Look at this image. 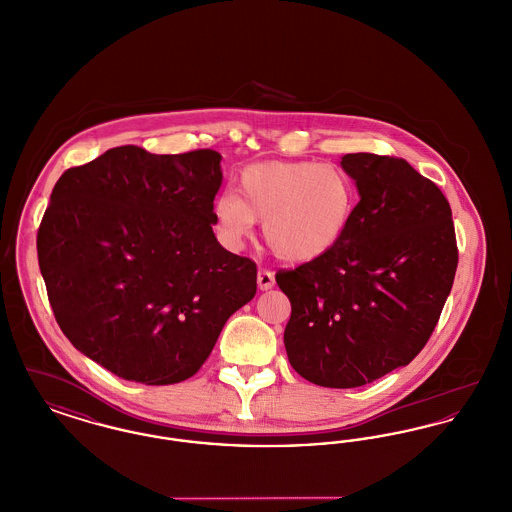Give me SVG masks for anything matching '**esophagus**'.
Masks as SVG:
<instances>
[{
  "label": "esophagus",
  "mask_w": 512,
  "mask_h": 512,
  "mask_svg": "<svg viewBox=\"0 0 512 512\" xmlns=\"http://www.w3.org/2000/svg\"><path fill=\"white\" fill-rule=\"evenodd\" d=\"M257 286H259L261 292L272 290V286H274V272L268 270V268H261L257 272Z\"/></svg>",
  "instance_id": "34e87169"
}]
</instances>
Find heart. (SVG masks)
I'll list each match as a JSON object with an SVG mask.
<instances>
[{
  "label": "heart",
  "instance_id": "obj_1",
  "mask_svg": "<svg viewBox=\"0 0 512 512\" xmlns=\"http://www.w3.org/2000/svg\"><path fill=\"white\" fill-rule=\"evenodd\" d=\"M359 203L351 174L332 163L267 161L242 171L236 195L217 197L220 234L238 245L263 222L268 251L282 263L303 265L340 244Z\"/></svg>",
  "mask_w": 512,
  "mask_h": 512
}]
</instances>
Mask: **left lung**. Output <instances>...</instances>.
<instances>
[{
	"instance_id": "1",
	"label": "left lung",
	"mask_w": 512,
	"mask_h": 512,
	"mask_svg": "<svg viewBox=\"0 0 512 512\" xmlns=\"http://www.w3.org/2000/svg\"><path fill=\"white\" fill-rule=\"evenodd\" d=\"M357 203L340 244L276 284L292 303L293 370L324 388H359L409 365L451 292L459 249L438 186L399 157L347 153Z\"/></svg>"
}]
</instances>
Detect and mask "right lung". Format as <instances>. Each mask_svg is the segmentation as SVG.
<instances>
[{"label": "right lung", "mask_w": 512, "mask_h": 512, "mask_svg": "<svg viewBox=\"0 0 512 512\" xmlns=\"http://www.w3.org/2000/svg\"><path fill=\"white\" fill-rule=\"evenodd\" d=\"M220 153L113 147L63 172L38 228L49 305L74 347L146 386L188 380L257 292L213 234Z\"/></svg>", "instance_id": "right-lung-1"}]
</instances>
